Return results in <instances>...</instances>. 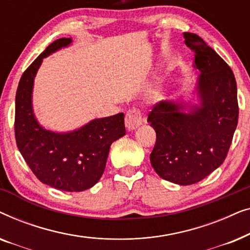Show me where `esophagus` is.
Returning <instances> with one entry per match:
<instances>
[{
  "instance_id": "esophagus-1",
  "label": "esophagus",
  "mask_w": 250,
  "mask_h": 250,
  "mask_svg": "<svg viewBox=\"0 0 250 250\" xmlns=\"http://www.w3.org/2000/svg\"><path fill=\"white\" fill-rule=\"evenodd\" d=\"M125 125L128 131L136 129L140 125H142V116L138 109H129L125 117Z\"/></svg>"
}]
</instances>
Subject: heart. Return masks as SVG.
<instances>
[{"label": "heart", "instance_id": "heart-1", "mask_svg": "<svg viewBox=\"0 0 250 250\" xmlns=\"http://www.w3.org/2000/svg\"><path fill=\"white\" fill-rule=\"evenodd\" d=\"M162 92H163L162 85L157 84V85H153V86L150 88V90H149V95L152 99H157V98H159L160 95H162Z\"/></svg>", "mask_w": 250, "mask_h": 250}]
</instances>
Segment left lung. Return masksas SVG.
<instances>
[{"instance_id":"1","label":"left lung","mask_w":250,"mask_h":250,"mask_svg":"<svg viewBox=\"0 0 250 250\" xmlns=\"http://www.w3.org/2000/svg\"><path fill=\"white\" fill-rule=\"evenodd\" d=\"M184 43L194 52L199 71L190 100H165L153 105L148 123L156 131L150 162L169 182H199L224 162L238 124L237 83L227 62L192 33Z\"/></svg>"}]
</instances>
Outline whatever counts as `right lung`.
Returning a JSON list of instances; mask_svg holds the SVG:
<instances>
[{
  "instance_id": "right-lung-1",
  "label": "right lung",
  "mask_w": 250,
  "mask_h": 250,
  "mask_svg": "<svg viewBox=\"0 0 250 250\" xmlns=\"http://www.w3.org/2000/svg\"><path fill=\"white\" fill-rule=\"evenodd\" d=\"M73 40L51 43L20 78L16 94L17 146L37 179L54 189L78 192L98 183L104 172L111 143L125 135L124 114L92 119L69 132L46 129L33 109L34 81L44 58L69 46Z\"/></svg>"
}]
</instances>
